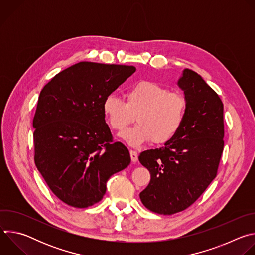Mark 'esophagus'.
Listing matches in <instances>:
<instances>
[{"label": "esophagus", "instance_id": "obj_1", "mask_svg": "<svg viewBox=\"0 0 255 255\" xmlns=\"http://www.w3.org/2000/svg\"><path fill=\"white\" fill-rule=\"evenodd\" d=\"M130 156H131V160L132 162H137L138 160V153L136 151H133V150H130Z\"/></svg>", "mask_w": 255, "mask_h": 255}]
</instances>
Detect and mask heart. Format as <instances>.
<instances>
[{"mask_svg": "<svg viewBox=\"0 0 255 255\" xmlns=\"http://www.w3.org/2000/svg\"><path fill=\"white\" fill-rule=\"evenodd\" d=\"M186 98L169 92L153 81H140L125 93V101L109 96L103 103L107 123L114 131L121 132L136 116L137 125L121 134L132 146L152 141L164 144L173 139L183 127L187 114Z\"/></svg>", "mask_w": 255, "mask_h": 255, "instance_id": "1", "label": "heart"}]
</instances>
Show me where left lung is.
Returning <instances> with one entry per match:
<instances>
[{
	"mask_svg": "<svg viewBox=\"0 0 255 255\" xmlns=\"http://www.w3.org/2000/svg\"><path fill=\"white\" fill-rule=\"evenodd\" d=\"M177 84L188 103L183 127L163 147L145 150L138 157L150 172L140 200L148 210L162 215L184 211L200 198L216 177L224 149L220 97L189 68Z\"/></svg>",
	"mask_w": 255,
	"mask_h": 255,
	"instance_id": "8db88e82",
	"label": "left lung"
}]
</instances>
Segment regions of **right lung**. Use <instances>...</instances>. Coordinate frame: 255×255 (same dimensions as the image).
<instances>
[{"instance_id":"add662e5","label":"right lung","mask_w":255,"mask_h":255,"mask_svg":"<svg viewBox=\"0 0 255 255\" xmlns=\"http://www.w3.org/2000/svg\"><path fill=\"white\" fill-rule=\"evenodd\" d=\"M136 68L82 61L57 74L40 92L33 118L34 161L63 203L88 208L100 202L112 174L131 161L114 142L103 103Z\"/></svg>"}]
</instances>
